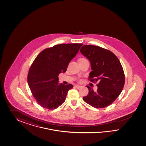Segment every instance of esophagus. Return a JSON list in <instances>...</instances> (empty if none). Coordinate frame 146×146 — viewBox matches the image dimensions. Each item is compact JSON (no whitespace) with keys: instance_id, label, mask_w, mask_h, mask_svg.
I'll return each instance as SVG.
<instances>
[{"instance_id":"1","label":"esophagus","mask_w":146,"mask_h":146,"mask_svg":"<svg viewBox=\"0 0 146 146\" xmlns=\"http://www.w3.org/2000/svg\"><path fill=\"white\" fill-rule=\"evenodd\" d=\"M81 86H80V85H75V86H74V87H75V88L76 89H80L81 88Z\"/></svg>"}]
</instances>
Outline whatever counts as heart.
<instances>
[{
  "instance_id": "b5f03b06",
  "label": "heart",
  "mask_w": 146,
  "mask_h": 146,
  "mask_svg": "<svg viewBox=\"0 0 146 146\" xmlns=\"http://www.w3.org/2000/svg\"><path fill=\"white\" fill-rule=\"evenodd\" d=\"M84 59V58H81V59Z\"/></svg>"
}]
</instances>
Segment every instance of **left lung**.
<instances>
[{"instance_id":"1","label":"left lung","mask_w":146,"mask_h":146,"mask_svg":"<svg viewBox=\"0 0 146 146\" xmlns=\"http://www.w3.org/2000/svg\"><path fill=\"white\" fill-rule=\"evenodd\" d=\"M80 52L90 62L92 71L89 80L97 84L94 92L89 86L88 94L83 97L84 102L95 108L110 106L119 96L124 88L125 74L118 58L110 50L98 46L84 45Z\"/></svg>"}]
</instances>
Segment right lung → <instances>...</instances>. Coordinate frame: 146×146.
Instances as JSON below:
<instances>
[{
    "mask_svg": "<svg viewBox=\"0 0 146 146\" xmlns=\"http://www.w3.org/2000/svg\"><path fill=\"white\" fill-rule=\"evenodd\" d=\"M82 43L60 44L43 50L36 57L28 73L32 95L40 106L53 110L65 102L73 86L58 84V75L65 73Z\"/></svg>",
    "mask_w": 146,
    "mask_h": 146,
    "instance_id": "1",
    "label": "right lung"
}]
</instances>
